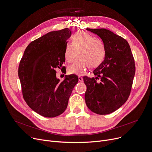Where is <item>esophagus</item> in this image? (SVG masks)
I'll list each match as a JSON object with an SVG mask.
<instances>
[{"instance_id":"34e87169","label":"esophagus","mask_w":152,"mask_h":152,"mask_svg":"<svg viewBox=\"0 0 152 152\" xmlns=\"http://www.w3.org/2000/svg\"><path fill=\"white\" fill-rule=\"evenodd\" d=\"M78 79H79V81L83 82V78L81 76H78Z\"/></svg>"}]
</instances>
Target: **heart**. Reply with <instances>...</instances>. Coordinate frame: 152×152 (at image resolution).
Segmentation results:
<instances>
[{"mask_svg":"<svg viewBox=\"0 0 152 152\" xmlns=\"http://www.w3.org/2000/svg\"><path fill=\"white\" fill-rule=\"evenodd\" d=\"M78 52V58L68 66L69 73L83 75L89 66H99L105 60L106 46L102 39L84 31H77L72 37V44L66 45L64 55L66 61L73 62Z\"/></svg>","mask_w":152,"mask_h":152,"instance_id":"obj_1","label":"heart"}]
</instances>
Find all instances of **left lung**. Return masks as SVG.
<instances>
[{
    "label": "left lung",
    "instance_id": "1",
    "mask_svg": "<svg viewBox=\"0 0 152 152\" xmlns=\"http://www.w3.org/2000/svg\"><path fill=\"white\" fill-rule=\"evenodd\" d=\"M87 30L104 42L105 60L93 73L95 77L84 76L87 86L86 103L94 113L107 115L120 108L128 99L135 73L134 58L126 39L107 29ZM100 79L101 82L96 80Z\"/></svg>",
    "mask_w": 152,
    "mask_h": 152
}]
</instances>
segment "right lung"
<instances>
[{
	"label": "right lung",
	"mask_w": 152,
	"mask_h": 152,
	"mask_svg": "<svg viewBox=\"0 0 152 152\" xmlns=\"http://www.w3.org/2000/svg\"><path fill=\"white\" fill-rule=\"evenodd\" d=\"M71 32L68 28L49 32L26 47L18 67L23 96L28 105L44 117L62 114L78 82L75 75L65 76L61 82L55 68H63L64 52Z\"/></svg>",
	"instance_id": "obj_1"
}]
</instances>
